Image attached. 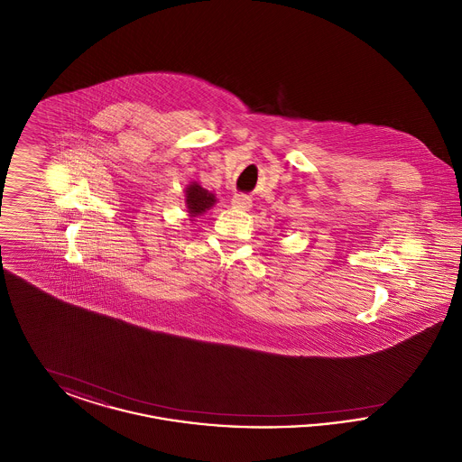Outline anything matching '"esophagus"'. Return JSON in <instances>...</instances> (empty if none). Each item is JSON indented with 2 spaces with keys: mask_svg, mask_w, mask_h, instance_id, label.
I'll list each match as a JSON object with an SVG mask.
<instances>
[{
  "mask_svg": "<svg viewBox=\"0 0 462 462\" xmlns=\"http://www.w3.org/2000/svg\"><path fill=\"white\" fill-rule=\"evenodd\" d=\"M232 206L237 208V209L247 211V209L251 208V199L247 198V196H244V194H236L234 199H232Z\"/></svg>",
  "mask_w": 462,
  "mask_h": 462,
  "instance_id": "obj_1",
  "label": "esophagus"
}]
</instances>
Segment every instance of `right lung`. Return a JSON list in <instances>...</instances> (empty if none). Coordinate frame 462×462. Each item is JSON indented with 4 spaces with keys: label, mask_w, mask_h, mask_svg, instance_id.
<instances>
[{
    "label": "right lung",
    "mask_w": 462,
    "mask_h": 462,
    "mask_svg": "<svg viewBox=\"0 0 462 462\" xmlns=\"http://www.w3.org/2000/svg\"><path fill=\"white\" fill-rule=\"evenodd\" d=\"M185 202H187L190 217H196V215L204 213L206 209H209L215 204V196L209 194L208 190H204L198 183H192L187 189Z\"/></svg>",
    "instance_id": "obj_1"
}]
</instances>
